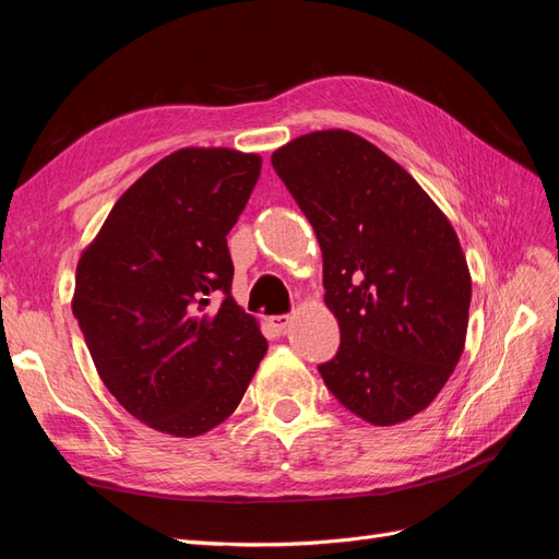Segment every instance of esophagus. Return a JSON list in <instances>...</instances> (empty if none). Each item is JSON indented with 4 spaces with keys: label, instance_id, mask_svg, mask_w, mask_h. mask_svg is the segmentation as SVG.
<instances>
[{
    "label": "esophagus",
    "instance_id": "obj_1",
    "mask_svg": "<svg viewBox=\"0 0 559 559\" xmlns=\"http://www.w3.org/2000/svg\"><path fill=\"white\" fill-rule=\"evenodd\" d=\"M267 321H270V326H273L277 333H282V331H286V326H289L292 317L289 314H275V317H270Z\"/></svg>",
    "mask_w": 559,
    "mask_h": 559
}]
</instances>
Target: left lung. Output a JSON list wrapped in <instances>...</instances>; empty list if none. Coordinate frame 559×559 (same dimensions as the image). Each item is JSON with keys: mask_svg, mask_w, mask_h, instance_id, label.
Here are the masks:
<instances>
[{"mask_svg": "<svg viewBox=\"0 0 559 559\" xmlns=\"http://www.w3.org/2000/svg\"><path fill=\"white\" fill-rule=\"evenodd\" d=\"M270 160L314 228L324 302L341 326L321 378L368 425L408 421L445 386L466 343L471 273L450 218L349 130L300 134Z\"/></svg>", "mask_w": 559, "mask_h": 559, "instance_id": "obj_1", "label": "left lung"}]
</instances>
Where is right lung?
I'll list each match as a JSON object with an SVG mask.
<instances>
[{
    "mask_svg": "<svg viewBox=\"0 0 559 559\" xmlns=\"http://www.w3.org/2000/svg\"><path fill=\"white\" fill-rule=\"evenodd\" d=\"M259 175V154L179 148L116 200L81 251L72 312L97 376L160 433L222 425L267 352L259 319L230 294L226 242ZM218 293L223 306L210 309Z\"/></svg>",
    "mask_w": 559,
    "mask_h": 559,
    "instance_id": "obj_1",
    "label": "right lung"
}]
</instances>
